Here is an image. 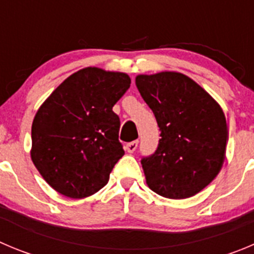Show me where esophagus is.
<instances>
[{
	"instance_id": "34e87169",
	"label": "esophagus",
	"mask_w": 254,
	"mask_h": 254,
	"mask_svg": "<svg viewBox=\"0 0 254 254\" xmlns=\"http://www.w3.org/2000/svg\"><path fill=\"white\" fill-rule=\"evenodd\" d=\"M138 144H139L138 140L130 141V143L127 144L125 149H127V153H134V151L136 150V148H138Z\"/></svg>"
}]
</instances>
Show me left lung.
<instances>
[{
	"label": "left lung",
	"instance_id": "1",
	"mask_svg": "<svg viewBox=\"0 0 254 254\" xmlns=\"http://www.w3.org/2000/svg\"><path fill=\"white\" fill-rule=\"evenodd\" d=\"M135 84L162 136L154 154L141 158L146 184L165 198L195 195L223 165L228 141L223 110L183 73L139 75Z\"/></svg>",
	"mask_w": 254,
	"mask_h": 254
}]
</instances>
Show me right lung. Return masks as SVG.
<instances>
[{
    "mask_svg": "<svg viewBox=\"0 0 254 254\" xmlns=\"http://www.w3.org/2000/svg\"><path fill=\"white\" fill-rule=\"evenodd\" d=\"M130 82L127 73L82 68L40 106L31 129V159L56 191L79 199L106 186L124 155L113 106Z\"/></svg>",
    "mask_w": 254,
    "mask_h": 254,
    "instance_id": "obj_1",
    "label": "right lung"
}]
</instances>
